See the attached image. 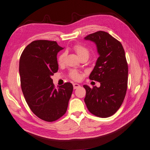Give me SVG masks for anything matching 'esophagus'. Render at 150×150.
I'll return each instance as SVG.
<instances>
[{
	"label": "esophagus",
	"instance_id": "34e87169",
	"mask_svg": "<svg viewBox=\"0 0 150 150\" xmlns=\"http://www.w3.org/2000/svg\"><path fill=\"white\" fill-rule=\"evenodd\" d=\"M80 87H81V86L79 84H78V83H73V88H74V89H76V88H79Z\"/></svg>",
	"mask_w": 150,
	"mask_h": 150
}]
</instances>
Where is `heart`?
<instances>
[{"label": "heart", "instance_id": "heart-1", "mask_svg": "<svg viewBox=\"0 0 150 150\" xmlns=\"http://www.w3.org/2000/svg\"><path fill=\"white\" fill-rule=\"evenodd\" d=\"M73 50L76 53L77 56L81 59L83 58L88 57L89 56V50L87 48L81 44H74L73 47ZM66 55L64 53H62V54L59 56L58 58V63L59 64H63L64 62ZM69 76L71 79H73L74 81H79L81 78V75L78 71L75 70H72L69 73Z\"/></svg>", "mask_w": 150, "mask_h": 150}]
</instances>
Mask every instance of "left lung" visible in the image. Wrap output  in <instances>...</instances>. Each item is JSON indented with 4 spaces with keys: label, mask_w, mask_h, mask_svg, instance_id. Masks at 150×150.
<instances>
[{
    "label": "left lung",
    "mask_w": 150,
    "mask_h": 150,
    "mask_svg": "<svg viewBox=\"0 0 150 150\" xmlns=\"http://www.w3.org/2000/svg\"><path fill=\"white\" fill-rule=\"evenodd\" d=\"M84 39L97 45L99 57L89 79L100 82V87L83 86L86 91L84 101L95 116L110 117L119 110L126 94L128 65L124 48L120 42L102 31Z\"/></svg>",
    "instance_id": "left-lung-1"
}]
</instances>
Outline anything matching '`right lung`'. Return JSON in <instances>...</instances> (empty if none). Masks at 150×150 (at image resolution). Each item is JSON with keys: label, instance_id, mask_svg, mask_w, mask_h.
Segmentation results:
<instances>
[{"label": "right lung", "instance_id": "1", "mask_svg": "<svg viewBox=\"0 0 150 150\" xmlns=\"http://www.w3.org/2000/svg\"><path fill=\"white\" fill-rule=\"evenodd\" d=\"M62 49L55 41L34 40L24 49L20 59L24 97L34 115L47 122L55 121L64 115L73 91L70 82L55 88L51 78L58 71L57 55Z\"/></svg>", "mask_w": 150, "mask_h": 150}]
</instances>
